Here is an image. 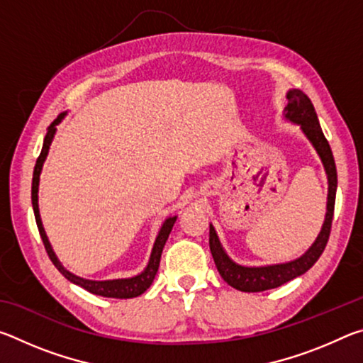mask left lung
<instances>
[{
  "label": "left lung",
  "instance_id": "left-lung-1",
  "mask_svg": "<svg viewBox=\"0 0 363 363\" xmlns=\"http://www.w3.org/2000/svg\"><path fill=\"white\" fill-rule=\"evenodd\" d=\"M288 106L285 107V118L291 123H296L301 126V130L306 134V138L311 140L314 145L318 157H320L325 173L328 177V199H327V214H325V220L322 225V230L312 243V247L306 251V253L293 259L290 262L284 264H272V266H261V267H247L240 266V264L233 262L220 245L218 233L214 227L210 224V250L213 255L214 264L219 270L220 277L224 279L230 286L235 290H240L245 293H256V291H266L270 288H277L280 285L286 284L293 279L299 277L304 272H307L318 257L323 253L325 247H327L330 230H331V220H333V211H335V199H336V187H337V176H336V164L333 153H331L328 140L325 139L323 131L318 123L315 108L312 106L309 97H307L301 89H290L286 93Z\"/></svg>",
  "mask_w": 363,
  "mask_h": 363
}]
</instances>
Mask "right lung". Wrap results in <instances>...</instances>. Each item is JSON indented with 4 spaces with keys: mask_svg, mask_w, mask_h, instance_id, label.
Listing matches in <instances>:
<instances>
[{
    "mask_svg": "<svg viewBox=\"0 0 363 363\" xmlns=\"http://www.w3.org/2000/svg\"><path fill=\"white\" fill-rule=\"evenodd\" d=\"M64 116H65V112L60 113L57 118L54 120L51 125H49L48 133H46V138H45V143H43L41 153H40L38 160H36V164H35V169H33L32 205H33V213H35L36 225H38V230H40L43 245H45L49 259L52 261V264L57 267L59 272L62 274L67 280H70L72 284H75L78 286L84 288L86 291L97 294V296H104V298H116V299L136 298V296H139V294H143L147 290V288L152 285L153 279H155L157 270H158V266H160V257H162L163 247H164V243H167V240H168L169 232H171V229H173V225L176 223L177 216L168 218L163 223L162 229H160L158 235L155 238V243H153L149 264H147V267L139 275H134V277H131V279H115V280H101V281H97V280H86V279L78 277V275H75V274L69 272V270H67L62 266V264L59 262L56 253H54L52 248H51V243H49L48 237H46L45 227H43L41 218H40V210H38V186H40L41 168H43V163H45V160L48 157L49 145H51L52 139H54V134H56V126L59 125L60 121H62Z\"/></svg>",
    "mask_w": 363,
    "mask_h": 363,
    "instance_id": "1",
    "label": "right lung"
}]
</instances>
